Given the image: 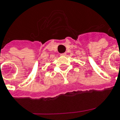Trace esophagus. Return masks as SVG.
<instances>
[{"instance_id": "obj_1", "label": "esophagus", "mask_w": 120, "mask_h": 120, "mask_svg": "<svg viewBox=\"0 0 120 120\" xmlns=\"http://www.w3.org/2000/svg\"><path fill=\"white\" fill-rule=\"evenodd\" d=\"M60 55L62 56H65L66 55V53H63V54H61Z\"/></svg>"}]
</instances>
